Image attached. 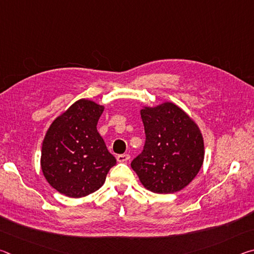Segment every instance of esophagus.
I'll list each match as a JSON object with an SVG mask.
<instances>
[{"label":"esophagus","instance_id":"obj_1","mask_svg":"<svg viewBox=\"0 0 254 254\" xmlns=\"http://www.w3.org/2000/svg\"><path fill=\"white\" fill-rule=\"evenodd\" d=\"M117 159H118L119 162H127L128 159H130V154H127V153L119 154V156L117 157Z\"/></svg>","mask_w":254,"mask_h":254}]
</instances>
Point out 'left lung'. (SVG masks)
<instances>
[{
    "label": "left lung",
    "mask_w": 254,
    "mask_h": 254,
    "mask_svg": "<svg viewBox=\"0 0 254 254\" xmlns=\"http://www.w3.org/2000/svg\"><path fill=\"white\" fill-rule=\"evenodd\" d=\"M143 151L131 162L143 187L157 194H173L191 183L204 162L199 127L173 102L143 106Z\"/></svg>",
    "instance_id": "8db88e82"
}]
</instances>
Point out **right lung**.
I'll list each match as a JSON object with an SVG mask.
<instances>
[{
    "label": "right lung",
    "instance_id": "1",
    "mask_svg": "<svg viewBox=\"0 0 254 254\" xmlns=\"http://www.w3.org/2000/svg\"><path fill=\"white\" fill-rule=\"evenodd\" d=\"M104 105L80 98L56 118L42 141L40 165L60 194L80 198L100 189L117 160L97 132Z\"/></svg>",
    "mask_w": 254,
    "mask_h": 254
}]
</instances>
